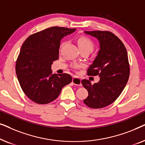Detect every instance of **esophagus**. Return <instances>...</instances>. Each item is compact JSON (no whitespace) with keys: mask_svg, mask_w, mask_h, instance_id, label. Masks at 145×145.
<instances>
[{"mask_svg":"<svg viewBox=\"0 0 145 145\" xmlns=\"http://www.w3.org/2000/svg\"><path fill=\"white\" fill-rule=\"evenodd\" d=\"M72 83L74 85H77V86H81V80L77 76H74L72 78Z\"/></svg>","mask_w":145,"mask_h":145,"instance_id":"34e87169","label":"esophagus"}]
</instances>
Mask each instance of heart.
<instances>
[{
	"label": "heart",
	"mask_w": 145,
	"mask_h": 145,
	"mask_svg": "<svg viewBox=\"0 0 145 145\" xmlns=\"http://www.w3.org/2000/svg\"><path fill=\"white\" fill-rule=\"evenodd\" d=\"M65 43H63L61 45V48L65 45ZM78 45L80 49H88L91 51L94 48V43L92 41L87 37H79L78 39Z\"/></svg>",
	"instance_id": "1"
}]
</instances>
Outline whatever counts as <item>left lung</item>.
I'll return each instance as SVG.
<instances>
[{
	"instance_id": "left-lung-1",
	"label": "left lung",
	"mask_w": 145,
	"mask_h": 145,
	"mask_svg": "<svg viewBox=\"0 0 145 145\" xmlns=\"http://www.w3.org/2000/svg\"><path fill=\"white\" fill-rule=\"evenodd\" d=\"M84 33L100 43L98 55L87 70V74L98 75L100 80L94 84L86 79L81 81L88 92L84 103L91 108H102L112 104L126 86L130 72L127 52L122 41L110 31Z\"/></svg>"
}]
</instances>
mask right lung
<instances>
[{
	"instance_id": "right-lung-1",
	"label": "right lung",
	"mask_w": 145,
	"mask_h": 145,
	"mask_svg": "<svg viewBox=\"0 0 145 145\" xmlns=\"http://www.w3.org/2000/svg\"><path fill=\"white\" fill-rule=\"evenodd\" d=\"M76 29L54 26L31 35L24 42L16 63V73L24 94L31 101L46 104L55 100L72 82L70 74H52L59 59L61 39Z\"/></svg>"
}]
</instances>
